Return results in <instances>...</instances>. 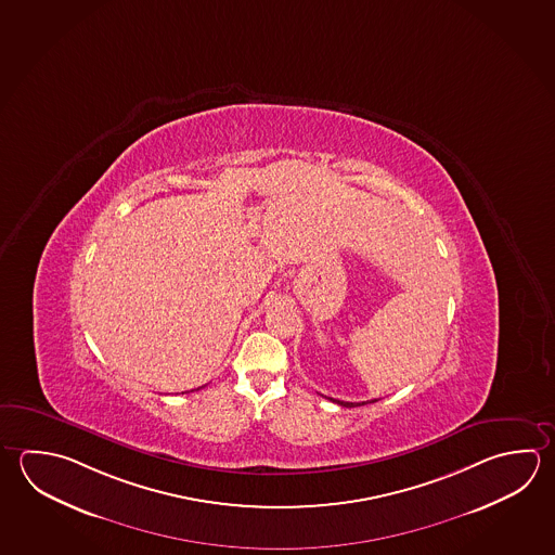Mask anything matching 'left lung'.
<instances>
[{
  "label": "left lung",
  "instance_id": "8db88e82",
  "mask_svg": "<svg viewBox=\"0 0 555 555\" xmlns=\"http://www.w3.org/2000/svg\"><path fill=\"white\" fill-rule=\"evenodd\" d=\"M331 401H334V403L340 404V406H358V404H365V403H346V401H336V399H331ZM377 399H373L372 403H375Z\"/></svg>",
  "mask_w": 555,
  "mask_h": 555
}]
</instances>
